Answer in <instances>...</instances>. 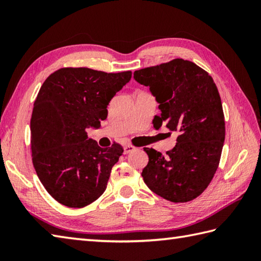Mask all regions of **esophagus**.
<instances>
[{"instance_id":"obj_1","label":"esophagus","mask_w":261,"mask_h":261,"mask_svg":"<svg viewBox=\"0 0 261 261\" xmlns=\"http://www.w3.org/2000/svg\"><path fill=\"white\" fill-rule=\"evenodd\" d=\"M134 150H136V147L131 146V145H126V146H124V153H125V154L130 153V152H132Z\"/></svg>"}]
</instances>
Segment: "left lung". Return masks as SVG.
<instances>
[{
  "label": "left lung",
  "instance_id": "obj_1",
  "mask_svg": "<svg viewBox=\"0 0 261 261\" xmlns=\"http://www.w3.org/2000/svg\"><path fill=\"white\" fill-rule=\"evenodd\" d=\"M134 79L159 103L162 115L154 116L153 126L179 134L166 154L143 148L149 157L143 180L167 201H193L213 179L222 153L225 121L218 87L207 71L181 58L136 70Z\"/></svg>",
  "mask_w": 261,
  "mask_h": 261
}]
</instances>
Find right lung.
I'll use <instances>...</instances> for the list:
<instances>
[{
  "label": "right lung",
  "mask_w": 261,
  "mask_h": 261,
  "mask_svg": "<svg viewBox=\"0 0 261 261\" xmlns=\"http://www.w3.org/2000/svg\"><path fill=\"white\" fill-rule=\"evenodd\" d=\"M131 75L65 67L39 90L30 121L32 164L46 191L65 206L84 207L107 188L123 147H98L87 129L107 119L110 101Z\"/></svg>",
  "instance_id": "right-lung-1"
}]
</instances>
